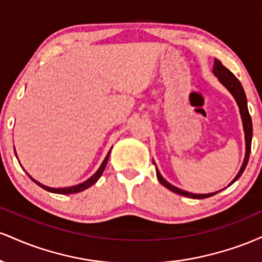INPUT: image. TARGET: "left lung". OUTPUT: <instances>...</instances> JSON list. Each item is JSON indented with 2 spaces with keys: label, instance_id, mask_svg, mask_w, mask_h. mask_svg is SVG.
Segmentation results:
<instances>
[{
  "label": "left lung",
  "instance_id": "obj_1",
  "mask_svg": "<svg viewBox=\"0 0 262 262\" xmlns=\"http://www.w3.org/2000/svg\"><path fill=\"white\" fill-rule=\"evenodd\" d=\"M213 74H214V76L218 77V80L221 81L222 85H223L225 89H227L228 91L231 93V96L234 97V100L236 101L237 107H239L240 117H242L243 128H244V134H245V158H244V161H243V165H242V167H240L237 175L234 177L233 181H231L229 185H228V186H230L231 183L235 182L236 180L239 179L240 176H242V173L244 172L246 165H248L249 155H250V150H251L252 122H251L250 113H249V110H248V101H246V96H245L244 89H243L240 81L235 77V75L231 73L230 70H228V69L225 68V66L222 64V62L219 61L218 59H214V65H213ZM152 162H154V165H155L156 176H158L159 181H160L161 185L165 186L166 188H169L170 191L175 192V193H177V194H181V196H185V197H188V198H194V200H202V198H208V197L214 196V194H217L219 192V191H217V192H212V193L197 194V193H191V192H187V191H183V189H181V188H177L173 185H171L170 182H167L166 180H165L164 177L161 176L160 171H159L158 167H156L155 161L152 160Z\"/></svg>",
  "mask_w": 262,
  "mask_h": 262
}]
</instances>
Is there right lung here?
Returning a JSON list of instances; mask_svg holds the SVG:
<instances>
[{
  "mask_svg": "<svg viewBox=\"0 0 262 262\" xmlns=\"http://www.w3.org/2000/svg\"><path fill=\"white\" fill-rule=\"evenodd\" d=\"M112 149V148H111ZM14 154H16V156H17V152H16V150H14ZM110 155H111V150L110 151H108V154H107V156L106 158H104V160L102 161V164H101V166L98 167V170L96 171L95 173H93V175L90 177V179H87L86 181H83L82 183H79V185H76V186H70V187H62V188H54V187H49V186H45V185H43V183H40V182H38L37 180H34L33 179V177L29 175L28 172V176L31 177V179L33 180V181H34L35 183H37L38 186H40L41 188H44L45 191H48V192H52V193H59V194H71V193H77V192H81V191H83V189H86V188H89V187H91L92 185H95L96 182L98 181V179H100V177L102 176V173H103V171H104V169H106V165H107V162H108V159H110ZM18 159V158H17ZM20 164V162H19Z\"/></svg>",
  "mask_w": 262,
  "mask_h": 262,
  "instance_id": "right-lung-1",
  "label": "right lung"
}]
</instances>
